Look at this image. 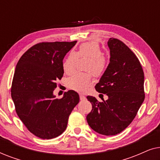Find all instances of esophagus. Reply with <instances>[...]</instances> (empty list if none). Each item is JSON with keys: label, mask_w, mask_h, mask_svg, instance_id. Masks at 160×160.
<instances>
[{"label": "esophagus", "mask_w": 160, "mask_h": 160, "mask_svg": "<svg viewBox=\"0 0 160 160\" xmlns=\"http://www.w3.org/2000/svg\"><path fill=\"white\" fill-rule=\"evenodd\" d=\"M79 97H80L81 100H84L85 99H86V97H85V96H84L83 95H80Z\"/></svg>", "instance_id": "1"}]
</instances>
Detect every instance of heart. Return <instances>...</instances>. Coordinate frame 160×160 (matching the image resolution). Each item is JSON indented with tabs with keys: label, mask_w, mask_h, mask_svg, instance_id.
<instances>
[{
	"label": "heart",
	"mask_w": 160,
	"mask_h": 160,
	"mask_svg": "<svg viewBox=\"0 0 160 160\" xmlns=\"http://www.w3.org/2000/svg\"><path fill=\"white\" fill-rule=\"evenodd\" d=\"M89 58L86 65L85 71L92 73L95 77H100L106 72L108 68V60L102 55V51L97 42H87L80 45L78 51L71 52L62 62V69L67 75H71L75 71L77 58ZM74 74L68 79V86L78 92H85L90 88L92 82L91 73Z\"/></svg>",
	"instance_id": "b5f03b06"
}]
</instances>
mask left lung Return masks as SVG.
<instances>
[{"label": "left lung", "instance_id": "obj_1", "mask_svg": "<svg viewBox=\"0 0 160 160\" xmlns=\"http://www.w3.org/2000/svg\"><path fill=\"white\" fill-rule=\"evenodd\" d=\"M108 46L110 62L95 89L108 98L98 102L87 96L92 109L87 121L95 132L114 135L128 128L143 103L144 73L136 55L122 41L111 38Z\"/></svg>", "mask_w": 160, "mask_h": 160}]
</instances>
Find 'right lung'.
<instances>
[{"label":"right lung","instance_id":"right-lung-1","mask_svg":"<svg viewBox=\"0 0 160 160\" xmlns=\"http://www.w3.org/2000/svg\"><path fill=\"white\" fill-rule=\"evenodd\" d=\"M76 42L37 43L17 64L11 89L16 112L28 130L40 138L52 139L62 134L79 102V95L73 90L65 92L61 99L53 94L64 73L63 59Z\"/></svg>","mask_w":160,"mask_h":160}]
</instances>
